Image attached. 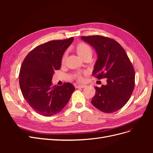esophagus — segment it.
<instances>
[{"label": "esophagus", "mask_w": 153, "mask_h": 153, "mask_svg": "<svg viewBox=\"0 0 153 153\" xmlns=\"http://www.w3.org/2000/svg\"><path fill=\"white\" fill-rule=\"evenodd\" d=\"M86 87H87L86 85H76V87H77V88H85Z\"/></svg>", "instance_id": "obj_1"}]
</instances>
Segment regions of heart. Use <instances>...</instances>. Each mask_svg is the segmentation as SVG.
<instances>
[{
  "label": "heart",
  "mask_w": 153,
  "mask_h": 153,
  "mask_svg": "<svg viewBox=\"0 0 153 153\" xmlns=\"http://www.w3.org/2000/svg\"><path fill=\"white\" fill-rule=\"evenodd\" d=\"M75 51L76 53L79 55V57L82 59H85L88 57H92V53H93V50L89 45L85 43H79L77 44L75 47ZM66 59V53H64L62 59H61V64H64L65 63ZM73 78H75L77 81L82 82L84 80V77L82 76V74L80 72H76L73 74Z\"/></svg>",
  "instance_id": "1"
}]
</instances>
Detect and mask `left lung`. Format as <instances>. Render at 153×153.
I'll return each instance as SVG.
<instances>
[{
  "instance_id": "obj_1",
  "label": "left lung",
  "mask_w": 153,
  "mask_h": 153,
  "mask_svg": "<svg viewBox=\"0 0 153 153\" xmlns=\"http://www.w3.org/2000/svg\"><path fill=\"white\" fill-rule=\"evenodd\" d=\"M98 53L93 76L106 78V85L95 87L91 103L105 113L123 108L130 98L135 87V73L129 57L121 45L114 39L102 36H82Z\"/></svg>"
}]
</instances>
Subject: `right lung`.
I'll use <instances>...</instances> for the list:
<instances>
[{
	"label": "right lung",
	"instance_id": "obj_1",
	"mask_svg": "<svg viewBox=\"0 0 153 153\" xmlns=\"http://www.w3.org/2000/svg\"><path fill=\"white\" fill-rule=\"evenodd\" d=\"M73 41H50L38 45L27 54L20 68L19 84L26 101L35 112L43 116L59 113L70 99L75 87L71 83L53 85L55 70L61 67L62 55Z\"/></svg>",
	"mask_w": 153,
	"mask_h": 153
}]
</instances>
